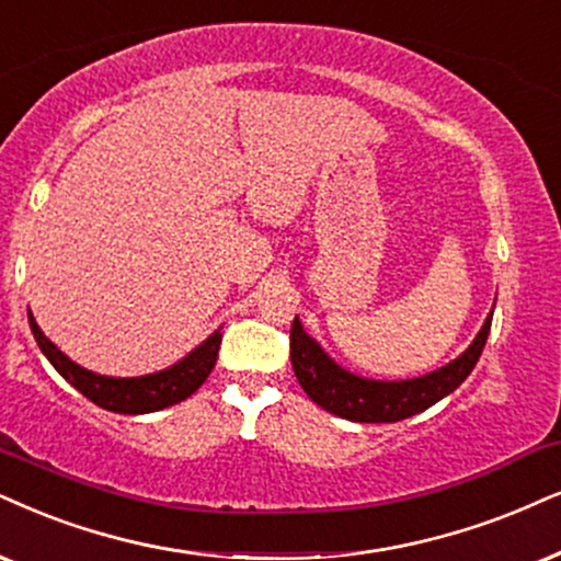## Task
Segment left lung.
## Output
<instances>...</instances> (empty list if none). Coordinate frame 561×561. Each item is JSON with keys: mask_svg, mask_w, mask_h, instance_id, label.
I'll return each mask as SVG.
<instances>
[{"mask_svg": "<svg viewBox=\"0 0 561 561\" xmlns=\"http://www.w3.org/2000/svg\"><path fill=\"white\" fill-rule=\"evenodd\" d=\"M489 329H492V313L486 316L469 350L439 370L411 380H373L333 363L295 316L293 333H289V357H293L297 382L321 409L350 422H401L445 399L469 378L484 350Z\"/></svg>", "mask_w": 561, "mask_h": 561, "instance_id": "1", "label": "left lung"}]
</instances>
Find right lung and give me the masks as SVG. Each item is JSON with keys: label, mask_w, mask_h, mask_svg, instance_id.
<instances>
[{"label": "right lung", "mask_w": 561, "mask_h": 561, "mask_svg": "<svg viewBox=\"0 0 561 561\" xmlns=\"http://www.w3.org/2000/svg\"><path fill=\"white\" fill-rule=\"evenodd\" d=\"M27 321H31V331L38 342L41 352L46 354L48 363L54 370L61 375L69 386H75L84 399L98 403L101 409L116 411V414H150V411H160L173 407V403L186 401L191 393L198 391L204 380L209 378L211 367L217 363L219 342H222V325L215 333H209L196 350H191L186 357L179 359L175 365L165 367V370L139 375V378H111V375H101L84 370L82 365L72 363V359L56 346L51 339L41 331L35 323L31 310H27Z\"/></svg>", "instance_id": "right-lung-1"}]
</instances>
